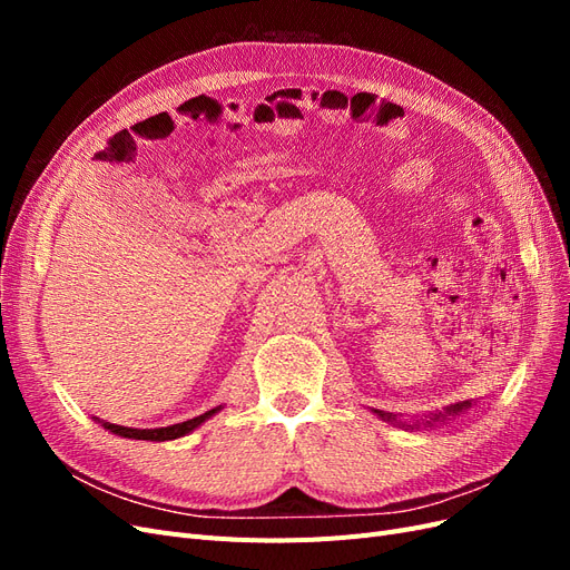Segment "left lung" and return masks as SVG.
<instances>
[{
  "label": "left lung",
  "instance_id": "obj_1",
  "mask_svg": "<svg viewBox=\"0 0 570 570\" xmlns=\"http://www.w3.org/2000/svg\"><path fill=\"white\" fill-rule=\"evenodd\" d=\"M471 406V402H459V404H452L450 409H446L444 413H459V411H463V409H469ZM377 413V416H381V419H385V421H390L392 416H390V413H383V411H375ZM444 413H440V416H438V413H435V419H430V421H438V419H442L444 416ZM428 421V423H430Z\"/></svg>",
  "mask_w": 570,
  "mask_h": 570
}]
</instances>
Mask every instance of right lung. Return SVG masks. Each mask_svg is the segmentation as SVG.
I'll use <instances>...</instances> for the list:
<instances>
[{
	"mask_svg": "<svg viewBox=\"0 0 570 570\" xmlns=\"http://www.w3.org/2000/svg\"><path fill=\"white\" fill-rule=\"evenodd\" d=\"M218 409H212L202 413V416L197 419H189V421H183V423H176V425H168V428H151V430H137V428H124V425H116V423H101L107 430H111L114 435H120V438H132V440H151V442H164V440H176V438H183L187 433H193V430L197 425H202L206 419H212L214 413Z\"/></svg>",
	"mask_w": 570,
	"mask_h": 570,
	"instance_id": "1",
	"label": "right lung"
}]
</instances>
